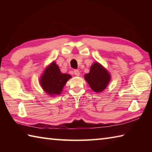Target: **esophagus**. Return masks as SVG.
I'll return each mask as SVG.
<instances>
[{
  "mask_svg": "<svg viewBox=\"0 0 152 152\" xmlns=\"http://www.w3.org/2000/svg\"><path fill=\"white\" fill-rule=\"evenodd\" d=\"M74 73L76 76H79L80 75V71L78 70H74Z\"/></svg>",
  "mask_w": 152,
  "mask_h": 152,
  "instance_id": "obj_1",
  "label": "esophagus"
}]
</instances>
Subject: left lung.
I'll use <instances>...</instances> for the list:
<instances>
[{"label": "left lung", "instance_id": "8db88e82", "mask_svg": "<svg viewBox=\"0 0 152 152\" xmlns=\"http://www.w3.org/2000/svg\"><path fill=\"white\" fill-rule=\"evenodd\" d=\"M84 78L94 92L104 91L110 80V74L101 64L95 62L91 66L88 74L84 75Z\"/></svg>", "mask_w": 152, "mask_h": 152}]
</instances>
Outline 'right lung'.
Here are the masks:
<instances>
[{
	"instance_id": "1",
	"label": "right lung",
	"mask_w": 152,
	"mask_h": 152,
	"mask_svg": "<svg viewBox=\"0 0 152 152\" xmlns=\"http://www.w3.org/2000/svg\"><path fill=\"white\" fill-rule=\"evenodd\" d=\"M71 77L70 74L61 73L58 66L53 61L45 69L40 79V83L46 93L53 96L61 93Z\"/></svg>"
}]
</instances>
